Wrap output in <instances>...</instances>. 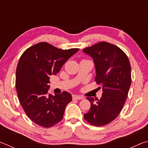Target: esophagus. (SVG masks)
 Returning <instances> with one entry per match:
<instances>
[{"mask_svg": "<svg viewBox=\"0 0 148 148\" xmlns=\"http://www.w3.org/2000/svg\"><path fill=\"white\" fill-rule=\"evenodd\" d=\"M72 99H73V100H82L84 99V97L82 96H79V95H74L72 96Z\"/></svg>", "mask_w": 148, "mask_h": 148, "instance_id": "34e87169", "label": "esophagus"}]
</instances>
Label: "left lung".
Listing matches in <instances>:
<instances>
[{"instance_id":"obj_1","label":"left lung","mask_w":148,"mask_h":148,"mask_svg":"<svg viewBox=\"0 0 148 148\" xmlns=\"http://www.w3.org/2000/svg\"><path fill=\"white\" fill-rule=\"evenodd\" d=\"M83 51L93 59L95 80L103 91L100 99L87 97L91 105L84 119L95 126H104L118 116L125 103L131 84V64L119 47L106 42L86 47Z\"/></svg>"}]
</instances>
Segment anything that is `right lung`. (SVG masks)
I'll return each mask as SVG.
<instances>
[{
  "label": "right lung",
  "instance_id": "obj_1",
  "mask_svg": "<svg viewBox=\"0 0 148 148\" xmlns=\"http://www.w3.org/2000/svg\"><path fill=\"white\" fill-rule=\"evenodd\" d=\"M78 48L61 49L47 42H40L23 52L17 64L16 87L17 97L29 118L42 127L61 121L72 95L47 94L50 76L56 75Z\"/></svg>",
  "mask_w": 148,
  "mask_h": 148
}]
</instances>
